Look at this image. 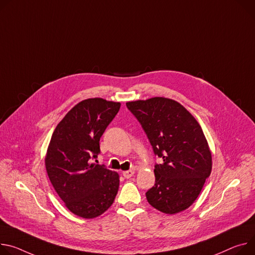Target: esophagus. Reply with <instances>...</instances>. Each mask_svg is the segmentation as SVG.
<instances>
[{
    "instance_id": "1",
    "label": "esophagus",
    "mask_w": 255,
    "mask_h": 255,
    "mask_svg": "<svg viewBox=\"0 0 255 255\" xmlns=\"http://www.w3.org/2000/svg\"><path fill=\"white\" fill-rule=\"evenodd\" d=\"M133 175H134V170H128V171L123 172V176H124L126 179L131 178Z\"/></svg>"
}]
</instances>
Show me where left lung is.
<instances>
[{
	"instance_id": "left-lung-1",
	"label": "left lung",
	"mask_w": 255,
	"mask_h": 255,
	"mask_svg": "<svg viewBox=\"0 0 255 255\" xmlns=\"http://www.w3.org/2000/svg\"><path fill=\"white\" fill-rule=\"evenodd\" d=\"M147 135L155 164V183L145 193L157 211L173 215L185 211L198 197L212 172V152L193 116L176 101L151 98L126 103Z\"/></svg>"
}]
</instances>
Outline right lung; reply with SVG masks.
I'll return each instance as SVG.
<instances>
[{"instance_id":"right-lung-1","label":"right lung","mask_w":255,"mask_h":255,"mask_svg":"<svg viewBox=\"0 0 255 255\" xmlns=\"http://www.w3.org/2000/svg\"><path fill=\"white\" fill-rule=\"evenodd\" d=\"M120 107L100 98L84 100L66 114L52 135L45 169L66 207L78 217L101 216L118 193V173L91 159L101 152V137Z\"/></svg>"}]
</instances>
